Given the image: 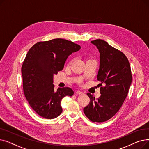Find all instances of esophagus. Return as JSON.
<instances>
[{
    "mask_svg": "<svg viewBox=\"0 0 149 149\" xmlns=\"http://www.w3.org/2000/svg\"><path fill=\"white\" fill-rule=\"evenodd\" d=\"M76 93H77V94H79V95H82V94H83V92H82L81 91H76Z\"/></svg>",
    "mask_w": 149,
    "mask_h": 149,
    "instance_id": "1",
    "label": "esophagus"
}]
</instances>
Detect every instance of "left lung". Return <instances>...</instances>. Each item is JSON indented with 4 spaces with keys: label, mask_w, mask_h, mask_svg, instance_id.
I'll return each instance as SVG.
<instances>
[{
    "label": "left lung",
    "mask_w": 149,
    "mask_h": 149,
    "mask_svg": "<svg viewBox=\"0 0 149 149\" xmlns=\"http://www.w3.org/2000/svg\"><path fill=\"white\" fill-rule=\"evenodd\" d=\"M100 52L97 80L101 82V96L97 100L90 93V103L84 109L85 115L92 122L102 123L118 112L126 99L132 80L130 66L120 51L101 39L91 42ZM105 86L102 87V83Z\"/></svg>",
    "instance_id": "8db88e82"
}]
</instances>
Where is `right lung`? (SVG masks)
Segmentation results:
<instances>
[{
	"instance_id": "obj_1",
	"label": "right lung",
	"mask_w": 149,
	"mask_h": 149,
	"mask_svg": "<svg viewBox=\"0 0 149 149\" xmlns=\"http://www.w3.org/2000/svg\"><path fill=\"white\" fill-rule=\"evenodd\" d=\"M80 48L72 42L55 38L39 42L28 51L22 66L23 92L31 108L43 118H57L63 111V98L73 95L70 88L54 89V75L63 69L70 54Z\"/></svg>"
}]
</instances>
